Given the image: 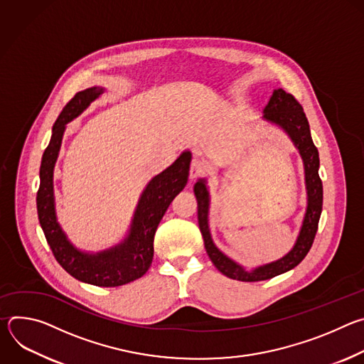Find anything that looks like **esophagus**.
Masks as SVG:
<instances>
[{
  "label": "esophagus",
  "instance_id": "obj_1",
  "mask_svg": "<svg viewBox=\"0 0 364 364\" xmlns=\"http://www.w3.org/2000/svg\"><path fill=\"white\" fill-rule=\"evenodd\" d=\"M204 171H205V164L200 159L194 157L190 166V178H197L198 176L204 174Z\"/></svg>",
  "mask_w": 364,
  "mask_h": 364
}]
</instances>
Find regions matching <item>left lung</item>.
Instances as JSON below:
<instances>
[{"label": "left lung", "instance_id": "1", "mask_svg": "<svg viewBox=\"0 0 364 364\" xmlns=\"http://www.w3.org/2000/svg\"><path fill=\"white\" fill-rule=\"evenodd\" d=\"M262 119L271 125L281 128L292 141L294 146L298 149L304 164L305 176V190H306V209L302 219V225L292 249L277 259L274 262L246 269L245 267L235 262L228 255H225L213 242L209 228V209H210V193L207 187L205 178H198L194 184V196L197 198V218L198 228L204 239V247L209 255L213 265L228 278L256 282L271 279L277 275L285 274L294 269L302 259L306 256L308 250L313 246L318 220L323 210V183L318 176L320 157L318 149L311 138L309 124L304 114L302 107L296 99L287 93L284 89H275L268 105L264 109Z\"/></svg>", "mask_w": 364, "mask_h": 364}]
</instances>
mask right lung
Wrapping results in <instances>:
<instances>
[{
	"label": "right lung",
	"mask_w": 364,
	"mask_h": 364,
	"mask_svg": "<svg viewBox=\"0 0 364 364\" xmlns=\"http://www.w3.org/2000/svg\"><path fill=\"white\" fill-rule=\"evenodd\" d=\"M103 92L105 87L102 86L77 92L55 122L40 166L37 213L51 252L68 274L77 281L96 287H119L141 278L151 267L155 230L170 203L187 184L191 152L183 151L170 167L149 180L141 193L127 236L119 243L99 252H85L76 247L58 222L53 186L55 166L66 125L77 118Z\"/></svg>",
	"instance_id": "add662e5"
}]
</instances>
